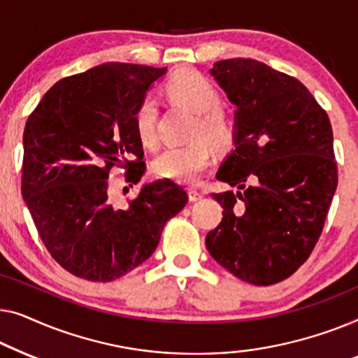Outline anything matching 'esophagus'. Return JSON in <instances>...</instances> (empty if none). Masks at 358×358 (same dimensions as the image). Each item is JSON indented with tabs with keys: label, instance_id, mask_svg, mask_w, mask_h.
Returning a JSON list of instances; mask_svg holds the SVG:
<instances>
[{
	"label": "esophagus",
	"instance_id": "1",
	"mask_svg": "<svg viewBox=\"0 0 358 358\" xmlns=\"http://www.w3.org/2000/svg\"><path fill=\"white\" fill-rule=\"evenodd\" d=\"M188 196H189V201H199V199H203V193H201V191H198V189H194V188H189L188 189Z\"/></svg>",
	"mask_w": 358,
	"mask_h": 358
}]
</instances>
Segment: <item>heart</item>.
Segmentation results:
<instances>
[{
	"mask_svg": "<svg viewBox=\"0 0 358 358\" xmlns=\"http://www.w3.org/2000/svg\"><path fill=\"white\" fill-rule=\"evenodd\" d=\"M167 92L175 102L198 113L193 128V143L170 145L155 159L154 172L162 178L178 183H196L213 162V148H227L234 141V127L230 118L217 105V89L208 79L194 71H178L167 83ZM159 105L154 97L141 100L134 113L136 134L144 145H154L157 141ZM206 139L204 140L203 138Z\"/></svg>",
	"mask_w": 358,
	"mask_h": 358,
	"instance_id": "heart-1",
	"label": "heart"
}]
</instances>
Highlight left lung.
<instances>
[{
  "instance_id": "obj_1",
  "label": "left lung",
  "mask_w": 358,
  "mask_h": 358,
  "mask_svg": "<svg viewBox=\"0 0 358 358\" xmlns=\"http://www.w3.org/2000/svg\"><path fill=\"white\" fill-rule=\"evenodd\" d=\"M236 107L234 149L213 198L222 222L206 236L210 256L255 285L289 278L308 259L337 188L328 113L299 79L250 58L209 69Z\"/></svg>"
}]
</instances>
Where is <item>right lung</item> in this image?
Returning a JSON list of instances; mask_svg holds the SVG:
<instances>
[{"label": "right lung", "instance_id": "add662e5", "mask_svg": "<svg viewBox=\"0 0 358 358\" xmlns=\"http://www.w3.org/2000/svg\"><path fill=\"white\" fill-rule=\"evenodd\" d=\"M167 68L103 63L58 80L24 129L22 198L50 255L68 273L110 282L157 248L169 219L188 203L172 180L141 186L128 206L108 194L110 169L145 172L134 113Z\"/></svg>", "mask_w": 358, "mask_h": 358}]
</instances>
